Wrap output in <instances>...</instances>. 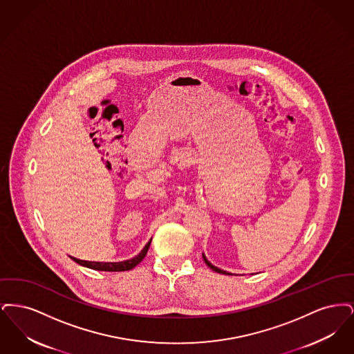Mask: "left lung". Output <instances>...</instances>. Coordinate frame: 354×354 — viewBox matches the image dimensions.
I'll return each mask as SVG.
<instances>
[{"label":"left lung","mask_w":354,"mask_h":354,"mask_svg":"<svg viewBox=\"0 0 354 354\" xmlns=\"http://www.w3.org/2000/svg\"><path fill=\"white\" fill-rule=\"evenodd\" d=\"M203 259H204V263H205L211 270H215V272H218V273H223V274H231V273H228L227 270H220L218 267H215L214 264H211V263L207 260V257H205V254H204V253H203Z\"/></svg>","instance_id":"obj_1"}]
</instances>
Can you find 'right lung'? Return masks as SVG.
Wrapping results in <instances>:
<instances>
[{
	"label": "right lung",
	"mask_w": 354,
	"mask_h": 354,
	"mask_svg": "<svg viewBox=\"0 0 354 354\" xmlns=\"http://www.w3.org/2000/svg\"><path fill=\"white\" fill-rule=\"evenodd\" d=\"M151 239L150 241L145 245V248L138 253L133 259H129V260H123V261H107V263H103V261H86V260H80V259H75V257H71L77 264L86 267V268H90V270H104V272H123V270H130L134 268L135 266H138L143 259L145 256L147 254V251L150 248V244H151Z\"/></svg>",
	"instance_id": "add662e5"
}]
</instances>
